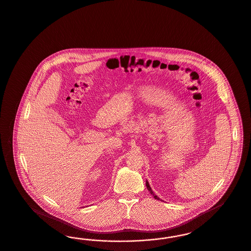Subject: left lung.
<instances>
[{"instance_id": "1", "label": "left lung", "mask_w": 251, "mask_h": 251, "mask_svg": "<svg viewBox=\"0 0 251 251\" xmlns=\"http://www.w3.org/2000/svg\"><path fill=\"white\" fill-rule=\"evenodd\" d=\"M146 185H147V188H148V190H149L151 194L153 195V197H154L155 199H157V200H160V198H159L157 195H155V193H154V192L152 191V190H151V186H150V184H149V182H148V181H146Z\"/></svg>"}]
</instances>
